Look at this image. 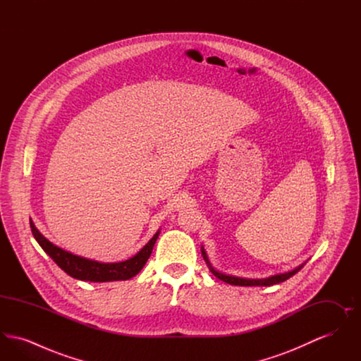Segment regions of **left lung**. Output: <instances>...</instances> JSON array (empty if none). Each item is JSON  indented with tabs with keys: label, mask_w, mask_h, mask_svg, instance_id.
Listing matches in <instances>:
<instances>
[{
	"label": "left lung",
	"mask_w": 361,
	"mask_h": 361,
	"mask_svg": "<svg viewBox=\"0 0 361 361\" xmlns=\"http://www.w3.org/2000/svg\"><path fill=\"white\" fill-rule=\"evenodd\" d=\"M202 255H203V258L206 259L207 265H208L209 271L212 272V275L216 276L218 279H221L224 283H228V284H231V286H242V287H252V286H264V287H267V286H274V284L283 283V281H286L287 279H290V277H292L295 274H298V272L303 268V265H305V264H302V265H299L298 268H295L291 272L271 276V277H267V279H243V277L224 275L222 272L215 271V269L211 267V264H209V261H208V258H207L204 247H202Z\"/></svg>",
	"instance_id": "obj_1"
}]
</instances>
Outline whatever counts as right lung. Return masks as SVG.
<instances>
[{
    "instance_id": "1",
    "label": "right lung",
    "mask_w": 361,
    "mask_h": 361,
    "mask_svg": "<svg viewBox=\"0 0 361 361\" xmlns=\"http://www.w3.org/2000/svg\"><path fill=\"white\" fill-rule=\"evenodd\" d=\"M31 230H32L35 240H37L42 249L55 261V264L62 271H65L68 275L74 279L84 280V281H93V283L128 280L137 275L140 269L145 267L146 261L150 257L155 240L159 235V230H158L154 237L130 259H126L121 262H99L94 259L75 256L70 252L58 247L46 237H43L32 222H31Z\"/></svg>"
}]
</instances>
